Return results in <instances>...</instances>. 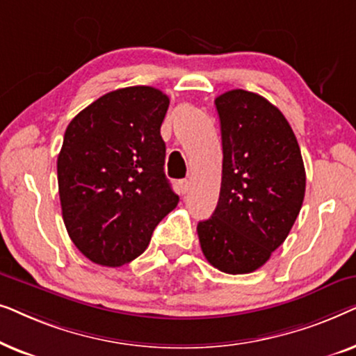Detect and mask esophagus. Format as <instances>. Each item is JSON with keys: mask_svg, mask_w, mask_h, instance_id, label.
I'll list each match as a JSON object with an SVG mask.
<instances>
[{"mask_svg": "<svg viewBox=\"0 0 356 356\" xmlns=\"http://www.w3.org/2000/svg\"><path fill=\"white\" fill-rule=\"evenodd\" d=\"M177 186L179 189V193L186 194L188 189H189V181H188V179H179V181L177 183Z\"/></svg>", "mask_w": 356, "mask_h": 356, "instance_id": "esophagus-1", "label": "esophagus"}]
</instances>
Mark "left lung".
I'll list each match as a JSON object with an SVG mask.
<instances>
[{"label": "left lung", "mask_w": 356, "mask_h": 356, "mask_svg": "<svg viewBox=\"0 0 356 356\" xmlns=\"http://www.w3.org/2000/svg\"><path fill=\"white\" fill-rule=\"evenodd\" d=\"M222 186L212 217L197 223L206 259L225 274L264 266L293 227L305 199L300 145L282 111L243 89L216 99Z\"/></svg>", "instance_id": "left-lung-1"}]
</instances>
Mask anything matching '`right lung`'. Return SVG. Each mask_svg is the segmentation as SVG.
Wrapping results in <instances>:
<instances>
[{
    "label": "right lung",
    "instance_id": "right-lung-1",
    "mask_svg": "<svg viewBox=\"0 0 356 356\" xmlns=\"http://www.w3.org/2000/svg\"><path fill=\"white\" fill-rule=\"evenodd\" d=\"M170 99L149 86L102 95L67 124L58 189L70 238L87 259L118 267L143 254L178 206L160 126Z\"/></svg>",
    "mask_w": 356,
    "mask_h": 356
}]
</instances>
